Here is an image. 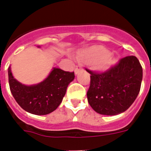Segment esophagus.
Listing matches in <instances>:
<instances>
[{
    "mask_svg": "<svg viewBox=\"0 0 151 151\" xmlns=\"http://www.w3.org/2000/svg\"><path fill=\"white\" fill-rule=\"evenodd\" d=\"M82 66H77L76 68L75 69V74H76V75L78 74V73H79L80 71H82Z\"/></svg>",
    "mask_w": 151,
    "mask_h": 151,
    "instance_id": "esophagus-1",
    "label": "esophagus"
}]
</instances>
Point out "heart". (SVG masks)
<instances>
[{"label": "heart", "mask_w": 151, "mask_h": 151, "mask_svg": "<svg viewBox=\"0 0 151 151\" xmlns=\"http://www.w3.org/2000/svg\"><path fill=\"white\" fill-rule=\"evenodd\" d=\"M110 52L102 46H94L81 52L78 56L80 60L89 63H98L101 69H105L115 63V59L109 57Z\"/></svg>", "instance_id": "b5f03b06"}]
</instances>
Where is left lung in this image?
Here are the masks:
<instances>
[{
    "label": "left lung",
    "instance_id": "1",
    "mask_svg": "<svg viewBox=\"0 0 151 151\" xmlns=\"http://www.w3.org/2000/svg\"><path fill=\"white\" fill-rule=\"evenodd\" d=\"M91 74L87 92L92 109L101 115H118L127 110L139 94L143 70L134 56H129L109 71Z\"/></svg>",
    "mask_w": 151,
    "mask_h": 151
}]
</instances>
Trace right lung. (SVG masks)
<instances>
[{
    "instance_id": "1",
    "label": "right lung",
    "mask_w": 151,
    "mask_h": 151,
    "mask_svg": "<svg viewBox=\"0 0 151 151\" xmlns=\"http://www.w3.org/2000/svg\"><path fill=\"white\" fill-rule=\"evenodd\" d=\"M40 47V46H38ZM10 91L19 106L35 115H47L58 107L68 85L74 80V73L53 67L48 76L38 84L27 85L17 81L8 68Z\"/></svg>"
}]
</instances>
